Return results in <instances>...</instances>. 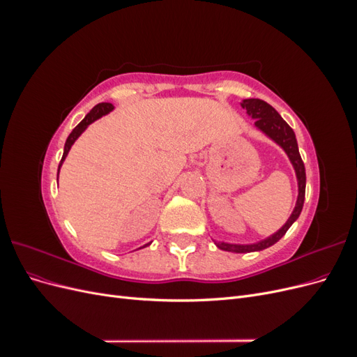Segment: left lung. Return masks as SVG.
I'll list each match as a JSON object with an SVG mask.
<instances>
[{
    "instance_id": "obj_1",
    "label": "left lung",
    "mask_w": 357,
    "mask_h": 357,
    "mask_svg": "<svg viewBox=\"0 0 357 357\" xmlns=\"http://www.w3.org/2000/svg\"><path fill=\"white\" fill-rule=\"evenodd\" d=\"M240 104L243 109H245V113L253 119L255 126L259 129V131L271 139V142H274L278 147L283 149V152L287 155L291 167L295 169V176L298 181V198L295 202V208L289 215L286 223L277 232L266 236V238L261 241L252 243V244H234V243L213 240L214 244L218 245L220 250L232 252V253H250V252L264 250V248L274 245L289 231L290 226L296 222V219L299 218V214L302 211V207H304L307 177H305L304 162H302L299 155L298 142H296V135L294 132V129L286 123V121H283V117L278 114V112L274 109V107L257 98L243 100Z\"/></svg>"
}]
</instances>
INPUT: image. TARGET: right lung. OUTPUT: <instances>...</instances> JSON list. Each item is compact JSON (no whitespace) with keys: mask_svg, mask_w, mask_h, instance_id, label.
Segmentation results:
<instances>
[{"mask_svg":"<svg viewBox=\"0 0 357 357\" xmlns=\"http://www.w3.org/2000/svg\"><path fill=\"white\" fill-rule=\"evenodd\" d=\"M113 110H114V105L110 104V102H100V104H96V105L93 107V109H92L88 114L84 116L83 121L73 129L71 134H70L68 138H67L66 146H63V155H62L61 164H59V168H58V177H59V169H61V167H62V164H63V160H66V158H67V155H68V152H70L71 146L75 143V139H77V138L86 131V128H88L91 123H93L95 121H98L100 117L112 113ZM150 244H152V241L144 244L143 247H139V248H144V247H147V245H150Z\"/></svg>","mask_w":357,"mask_h":357,"instance_id":"add662e5","label":"right lung"}]
</instances>
